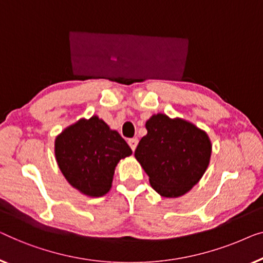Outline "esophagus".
<instances>
[{"label":"esophagus","instance_id":"obj_1","mask_svg":"<svg viewBox=\"0 0 263 263\" xmlns=\"http://www.w3.org/2000/svg\"><path fill=\"white\" fill-rule=\"evenodd\" d=\"M137 144H138V138H131V139H128V145L131 146L132 151L136 150Z\"/></svg>","mask_w":263,"mask_h":263}]
</instances>
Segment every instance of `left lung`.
Returning <instances> with one entry per match:
<instances>
[{
	"mask_svg": "<svg viewBox=\"0 0 263 263\" xmlns=\"http://www.w3.org/2000/svg\"><path fill=\"white\" fill-rule=\"evenodd\" d=\"M147 135L135 157L149 175L158 194L176 198L192 190L204 175L211 157V142L204 131L187 121L157 114L146 121Z\"/></svg>",
	"mask_w": 263,
	"mask_h": 263,
	"instance_id": "left-lung-1",
	"label": "left lung"
}]
</instances>
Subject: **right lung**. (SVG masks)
<instances>
[{"label":"right lung","mask_w":263,"mask_h":263,"mask_svg":"<svg viewBox=\"0 0 263 263\" xmlns=\"http://www.w3.org/2000/svg\"><path fill=\"white\" fill-rule=\"evenodd\" d=\"M57 163L68 182L83 194L101 197L112 186L114 169L131 147L98 117L65 128L54 144Z\"/></svg>","instance_id":"right-lung-1"}]
</instances>
